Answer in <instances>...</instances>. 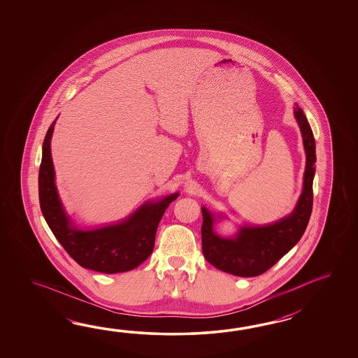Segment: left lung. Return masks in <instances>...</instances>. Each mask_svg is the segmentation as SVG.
<instances>
[{
	"mask_svg": "<svg viewBox=\"0 0 358 358\" xmlns=\"http://www.w3.org/2000/svg\"><path fill=\"white\" fill-rule=\"evenodd\" d=\"M294 116L303 138L306 169L302 193L289 215L262 227L243 225L234 236L227 238L215 231L213 213L205 206L202 207V252L213 266L224 273L242 278L264 274L299 242L307 228L313 203L316 145L308 120L298 105L294 107Z\"/></svg>",
	"mask_w": 358,
	"mask_h": 358,
	"instance_id": "8db88e82",
	"label": "left lung"
}]
</instances>
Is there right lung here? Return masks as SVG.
Returning a JSON list of instances; mask_svg holds the SVG:
<instances>
[{
	"label": "right lung",
	"mask_w": 358,
	"mask_h": 358,
	"mask_svg": "<svg viewBox=\"0 0 358 358\" xmlns=\"http://www.w3.org/2000/svg\"><path fill=\"white\" fill-rule=\"evenodd\" d=\"M55 122L47 130L39 168V205L45 220L69 256L84 268L105 274L136 268L152 253L161 217L179 193L147 201L137 211L115 224L93 229L76 227L61 203L55 184L51 157Z\"/></svg>",
	"instance_id": "right-lung-1"
}]
</instances>
